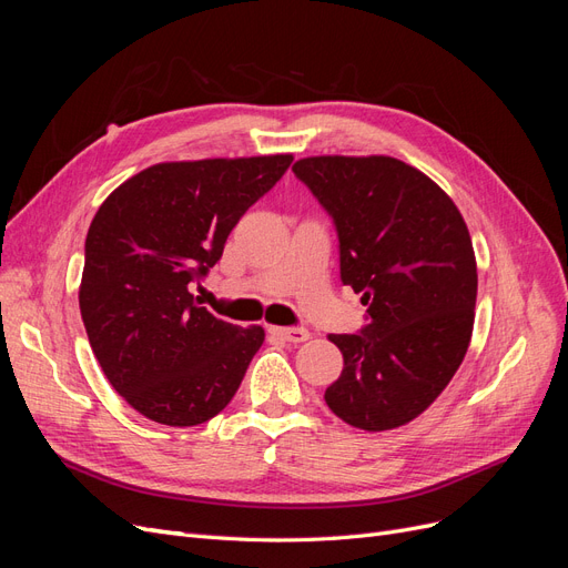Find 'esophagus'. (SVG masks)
Segmentation results:
<instances>
[{
    "label": "esophagus",
    "instance_id": "esophagus-1",
    "mask_svg": "<svg viewBox=\"0 0 568 568\" xmlns=\"http://www.w3.org/2000/svg\"><path fill=\"white\" fill-rule=\"evenodd\" d=\"M270 334L288 343H301L311 338V332L303 329V326H270Z\"/></svg>",
    "mask_w": 568,
    "mask_h": 568
}]
</instances>
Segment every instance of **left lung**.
Listing matches in <instances>:
<instances>
[{
    "instance_id": "left-lung-1",
    "label": "left lung",
    "mask_w": 568,
    "mask_h": 568,
    "mask_svg": "<svg viewBox=\"0 0 568 568\" xmlns=\"http://www.w3.org/2000/svg\"><path fill=\"white\" fill-rule=\"evenodd\" d=\"M338 236L341 282L363 294L357 334H332L343 372L324 390L365 432L403 426L450 384L469 348L476 257L457 205L398 159L315 156L294 165Z\"/></svg>"
}]
</instances>
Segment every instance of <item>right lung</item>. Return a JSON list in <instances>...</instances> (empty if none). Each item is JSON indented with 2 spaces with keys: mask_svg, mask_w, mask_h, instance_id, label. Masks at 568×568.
Wrapping results in <instances>:
<instances>
[{
  "mask_svg": "<svg viewBox=\"0 0 568 568\" xmlns=\"http://www.w3.org/2000/svg\"><path fill=\"white\" fill-rule=\"evenodd\" d=\"M291 161L282 153L159 163L97 211L80 313L106 379L146 419L196 426L234 398L265 332L217 320L192 291Z\"/></svg>",
  "mask_w": 568,
  "mask_h": 568,
  "instance_id": "1",
  "label": "right lung"
}]
</instances>
